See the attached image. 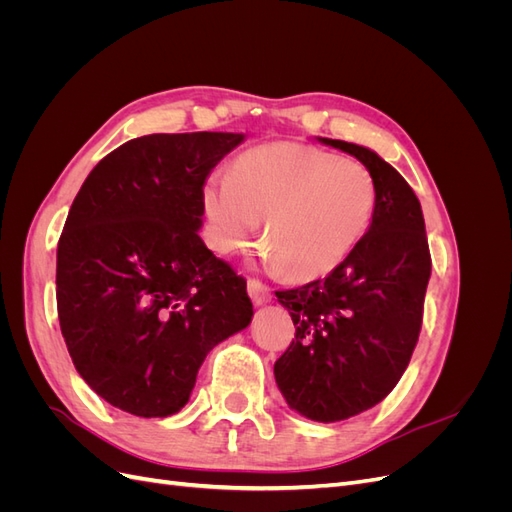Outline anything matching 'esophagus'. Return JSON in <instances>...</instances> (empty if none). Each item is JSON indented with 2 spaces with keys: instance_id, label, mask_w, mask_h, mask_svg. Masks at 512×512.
<instances>
[{
  "instance_id": "esophagus-1",
  "label": "esophagus",
  "mask_w": 512,
  "mask_h": 512,
  "mask_svg": "<svg viewBox=\"0 0 512 512\" xmlns=\"http://www.w3.org/2000/svg\"><path fill=\"white\" fill-rule=\"evenodd\" d=\"M247 292H250L254 305H265L273 297L271 288L267 284H262L260 280H256V277H252V280H247Z\"/></svg>"
}]
</instances>
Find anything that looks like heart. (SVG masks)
Here are the masks:
<instances>
[{
  "mask_svg": "<svg viewBox=\"0 0 512 512\" xmlns=\"http://www.w3.org/2000/svg\"><path fill=\"white\" fill-rule=\"evenodd\" d=\"M376 200V179L363 164L299 143L247 149L228 179L205 188L215 247L245 250L262 220L269 265L294 280H316L342 265L365 237Z\"/></svg>",
  "mask_w": 512,
  "mask_h": 512,
  "instance_id": "heart-1",
  "label": "heart"
}]
</instances>
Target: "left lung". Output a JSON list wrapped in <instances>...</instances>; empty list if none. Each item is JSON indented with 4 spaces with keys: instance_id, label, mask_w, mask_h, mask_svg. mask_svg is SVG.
<instances>
[{
    "instance_id": "8db88e82",
    "label": "left lung",
    "mask_w": 512,
    "mask_h": 512,
    "mask_svg": "<svg viewBox=\"0 0 512 512\" xmlns=\"http://www.w3.org/2000/svg\"><path fill=\"white\" fill-rule=\"evenodd\" d=\"M320 141L374 175L376 211L359 245L324 280L275 292L297 327L275 361V382L292 410L333 423L374 408L404 376L423 324L431 254L408 181L367 147Z\"/></svg>"
}]
</instances>
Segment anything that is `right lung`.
<instances>
[{"instance_id":"right-lung-1","label":"right lung","mask_w":512,"mask_h":512,"mask_svg":"<svg viewBox=\"0 0 512 512\" xmlns=\"http://www.w3.org/2000/svg\"><path fill=\"white\" fill-rule=\"evenodd\" d=\"M243 141L149 134L91 170L57 243V316L72 363L108 404L168 416L213 346L254 316L247 282L198 237L205 181Z\"/></svg>"}]
</instances>
